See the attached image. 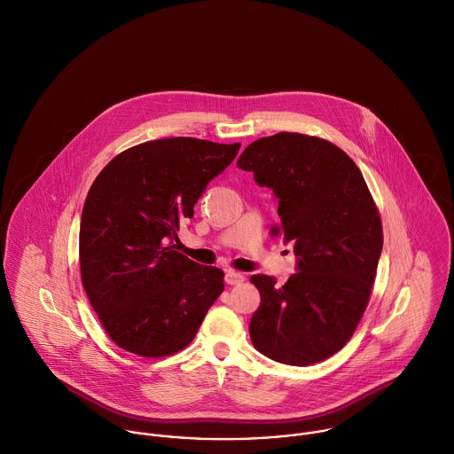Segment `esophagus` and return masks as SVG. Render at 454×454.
Segmentation results:
<instances>
[{
	"instance_id": "1",
	"label": "esophagus",
	"mask_w": 454,
	"mask_h": 454,
	"mask_svg": "<svg viewBox=\"0 0 454 454\" xmlns=\"http://www.w3.org/2000/svg\"><path fill=\"white\" fill-rule=\"evenodd\" d=\"M224 280H226V284L235 286V284H242V282L246 280V275H244V273L235 272V270H228Z\"/></svg>"
}]
</instances>
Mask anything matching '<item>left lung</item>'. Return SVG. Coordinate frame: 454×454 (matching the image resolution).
<instances>
[{
  "label": "left lung",
  "mask_w": 454,
  "mask_h": 454,
  "mask_svg": "<svg viewBox=\"0 0 454 454\" xmlns=\"http://www.w3.org/2000/svg\"><path fill=\"white\" fill-rule=\"evenodd\" d=\"M237 167L278 200L273 237L293 242L284 286L253 275L262 294L249 333L273 362L307 366L340 351L366 309L382 251V224L356 163L328 140L277 133L253 142Z\"/></svg>",
  "instance_id": "obj_1"
}]
</instances>
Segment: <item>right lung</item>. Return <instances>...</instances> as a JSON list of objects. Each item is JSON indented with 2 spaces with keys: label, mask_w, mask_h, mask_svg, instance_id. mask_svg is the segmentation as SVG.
Listing matches in <instances>:
<instances>
[{
  "label": "right lung",
  "mask_w": 454,
  "mask_h": 454,
  "mask_svg": "<svg viewBox=\"0 0 454 454\" xmlns=\"http://www.w3.org/2000/svg\"><path fill=\"white\" fill-rule=\"evenodd\" d=\"M239 149L189 137L153 140L117 154L92 182L81 217V277L99 323L124 351H181L223 293V270L194 263L174 240Z\"/></svg>",
  "instance_id": "right-lung-1"
}]
</instances>
